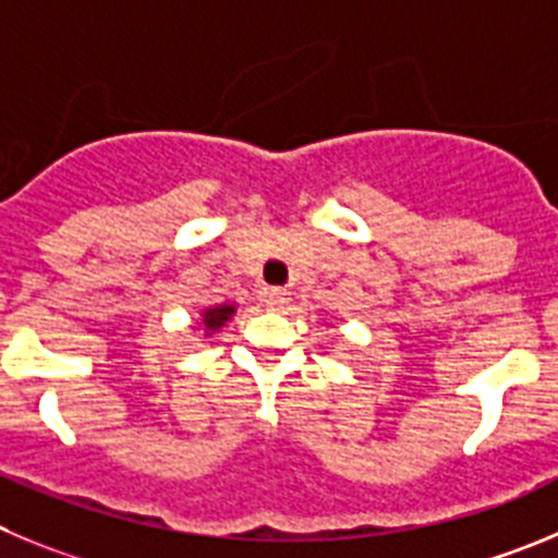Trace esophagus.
Segmentation results:
<instances>
[{
  "label": "esophagus",
  "instance_id": "1",
  "mask_svg": "<svg viewBox=\"0 0 558 558\" xmlns=\"http://www.w3.org/2000/svg\"><path fill=\"white\" fill-rule=\"evenodd\" d=\"M289 291L286 289H269L267 294H264V303L269 305L272 311H283L286 305H289Z\"/></svg>",
  "mask_w": 558,
  "mask_h": 558
}]
</instances>
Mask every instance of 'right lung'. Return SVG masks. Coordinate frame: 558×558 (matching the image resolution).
<instances>
[{
	"mask_svg": "<svg viewBox=\"0 0 558 558\" xmlns=\"http://www.w3.org/2000/svg\"><path fill=\"white\" fill-rule=\"evenodd\" d=\"M230 314H233V308H230V305H217V308L205 311V316H203L205 328H208V330L222 328V325L228 323V316H230Z\"/></svg>",
	"mask_w": 558,
	"mask_h": 558,
	"instance_id": "1",
	"label": "right lung"
}]
</instances>
